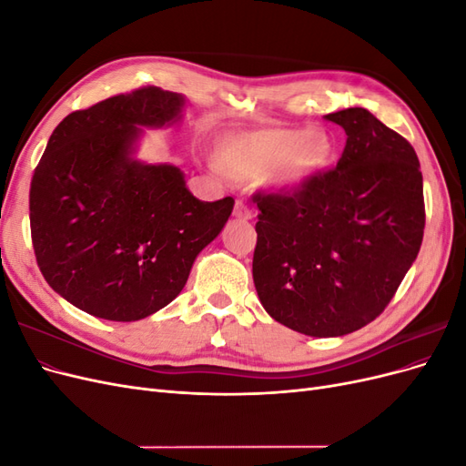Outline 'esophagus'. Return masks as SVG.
Masks as SVG:
<instances>
[{
    "label": "esophagus",
    "mask_w": 466,
    "mask_h": 466,
    "mask_svg": "<svg viewBox=\"0 0 466 466\" xmlns=\"http://www.w3.org/2000/svg\"><path fill=\"white\" fill-rule=\"evenodd\" d=\"M233 216L238 218V219H252V211H250V208L247 204L237 202L235 209H233Z\"/></svg>",
    "instance_id": "34e87169"
}]
</instances>
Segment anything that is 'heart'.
Instances as JSON below:
<instances>
[{"instance_id": "obj_1", "label": "heart", "mask_w": 466, "mask_h": 466, "mask_svg": "<svg viewBox=\"0 0 466 466\" xmlns=\"http://www.w3.org/2000/svg\"><path fill=\"white\" fill-rule=\"evenodd\" d=\"M334 157L330 137L303 126H268L225 137L218 149L221 171L233 180L272 190H293L324 171Z\"/></svg>"}]
</instances>
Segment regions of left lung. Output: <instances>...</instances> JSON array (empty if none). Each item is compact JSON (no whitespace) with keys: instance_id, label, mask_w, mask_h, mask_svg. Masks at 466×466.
<instances>
[{"instance_id":"left-lung-1","label":"left lung","mask_w":466,"mask_h":466,"mask_svg":"<svg viewBox=\"0 0 466 466\" xmlns=\"http://www.w3.org/2000/svg\"><path fill=\"white\" fill-rule=\"evenodd\" d=\"M346 147L291 194H257L252 278L266 313L315 338L360 330L385 311L424 237L414 147L365 108L324 116Z\"/></svg>"}]
</instances>
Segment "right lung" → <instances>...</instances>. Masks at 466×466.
Listing matches in <instances>:
<instances>
[{"instance_id": "add662e5", "label": "right lung", "mask_w": 466, "mask_h": 466, "mask_svg": "<svg viewBox=\"0 0 466 466\" xmlns=\"http://www.w3.org/2000/svg\"><path fill=\"white\" fill-rule=\"evenodd\" d=\"M187 98L159 87L67 115L31 182V233L48 286L93 317L132 322L171 303L235 200L202 202L178 167L136 159L144 128L180 120Z\"/></svg>"}]
</instances>
